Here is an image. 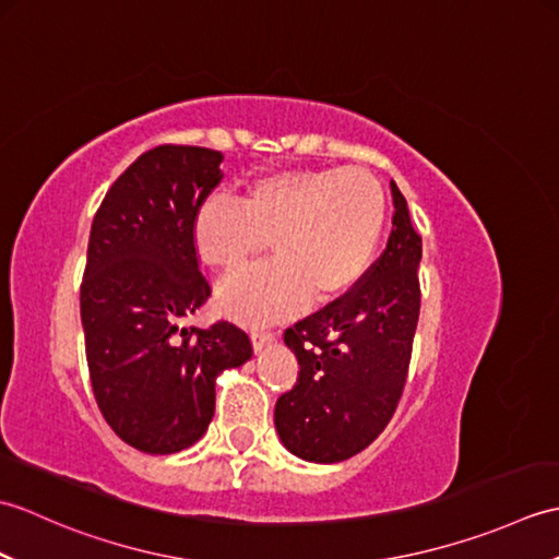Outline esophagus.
<instances>
[{
    "label": "esophagus",
    "instance_id": "1",
    "mask_svg": "<svg viewBox=\"0 0 559 559\" xmlns=\"http://www.w3.org/2000/svg\"><path fill=\"white\" fill-rule=\"evenodd\" d=\"M276 341V334L273 331H261V329H254L252 331V343H254V350H261L264 346H269V343Z\"/></svg>",
    "mask_w": 559,
    "mask_h": 559
}]
</instances>
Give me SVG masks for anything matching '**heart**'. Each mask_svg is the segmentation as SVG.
I'll list each match as a JSON object with an SVG mask.
<instances>
[{"instance_id":"obj_1","label":"heart","mask_w":559,"mask_h":559,"mask_svg":"<svg viewBox=\"0 0 559 559\" xmlns=\"http://www.w3.org/2000/svg\"><path fill=\"white\" fill-rule=\"evenodd\" d=\"M386 221V197L365 168H300L261 177L240 206L211 199L194 218V249L213 271L237 273L264 254L276 261L242 273L218 293L242 322H273L307 300L343 298L370 266Z\"/></svg>"}]
</instances>
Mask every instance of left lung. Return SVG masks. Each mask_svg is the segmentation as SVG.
Returning a JSON list of instances; mask_svg holds the SVG:
<instances>
[{"mask_svg":"<svg viewBox=\"0 0 559 559\" xmlns=\"http://www.w3.org/2000/svg\"><path fill=\"white\" fill-rule=\"evenodd\" d=\"M394 228L350 293L286 329L298 382L276 401L283 447L312 463H338L370 447L406 386L420 314L423 240L391 182Z\"/></svg>","mask_w":559,"mask_h":559,"instance_id":"obj_1","label":"left lung"}]
</instances>
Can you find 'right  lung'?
<instances>
[{"instance_id": "obj_1", "label": "right lung", "mask_w": 559, "mask_h": 559, "mask_svg": "<svg viewBox=\"0 0 559 559\" xmlns=\"http://www.w3.org/2000/svg\"><path fill=\"white\" fill-rule=\"evenodd\" d=\"M223 153L156 146L108 189L91 225L81 324L91 386L112 432L146 454L199 442L216 411V377L252 358L242 329H180L209 300L194 218L223 180Z\"/></svg>"}]
</instances>
